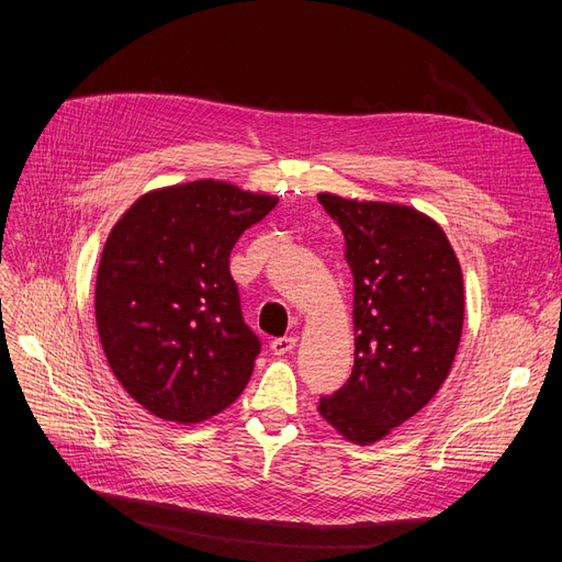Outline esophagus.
Here are the masks:
<instances>
[{
	"mask_svg": "<svg viewBox=\"0 0 562 562\" xmlns=\"http://www.w3.org/2000/svg\"><path fill=\"white\" fill-rule=\"evenodd\" d=\"M296 337H280V339H276L273 344H271V350H273V356H286V352H291L293 348H296Z\"/></svg>",
	"mask_w": 562,
	"mask_h": 562,
	"instance_id": "obj_1",
	"label": "esophagus"
}]
</instances>
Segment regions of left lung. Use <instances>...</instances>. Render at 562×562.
<instances>
[{"mask_svg":"<svg viewBox=\"0 0 562 562\" xmlns=\"http://www.w3.org/2000/svg\"><path fill=\"white\" fill-rule=\"evenodd\" d=\"M344 232L352 273L356 364L318 412L356 445H373L439 392L462 335L460 261L426 214L394 202L318 193Z\"/></svg>","mask_w":562,"mask_h":562,"instance_id":"1","label":"left lung"}]
</instances>
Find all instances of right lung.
<instances>
[{
  "label": "right lung",
  "mask_w": 562,
  "mask_h": 562,
  "mask_svg": "<svg viewBox=\"0 0 562 562\" xmlns=\"http://www.w3.org/2000/svg\"><path fill=\"white\" fill-rule=\"evenodd\" d=\"M278 198L198 180L140 195L102 250L95 321L106 362L150 415L198 424L232 405L259 339L244 323L229 252Z\"/></svg>",
  "instance_id": "obj_1"
}]
</instances>
